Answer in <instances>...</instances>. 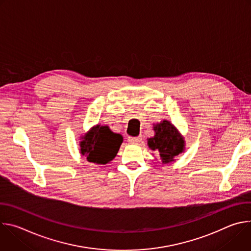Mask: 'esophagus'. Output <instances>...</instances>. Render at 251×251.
Here are the masks:
<instances>
[{"instance_id":"1","label":"esophagus","mask_w":251,"mask_h":251,"mask_svg":"<svg viewBox=\"0 0 251 251\" xmlns=\"http://www.w3.org/2000/svg\"><path fill=\"white\" fill-rule=\"evenodd\" d=\"M128 141L130 143H132V144H138V143H140L142 141V137L141 136H138V137H129L128 138Z\"/></svg>"}]
</instances>
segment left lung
I'll list each match as a JSON object with an SVG mask.
<instances>
[{"mask_svg":"<svg viewBox=\"0 0 251 251\" xmlns=\"http://www.w3.org/2000/svg\"><path fill=\"white\" fill-rule=\"evenodd\" d=\"M154 137L147 139L148 147L157 153L163 165L176 161V157L185 152L186 141L184 136L169 120L153 124ZM154 155V154H153Z\"/></svg>","mask_w":251,"mask_h":251,"instance_id":"8db88e82","label":"left lung"}]
</instances>
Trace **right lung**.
<instances>
[{
    "mask_svg": "<svg viewBox=\"0 0 251 251\" xmlns=\"http://www.w3.org/2000/svg\"><path fill=\"white\" fill-rule=\"evenodd\" d=\"M79 152L89 163L106 165L117 155L123 143L121 134L105 125L97 124L79 138Z\"/></svg>",
    "mask_w": 251,
    "mask_h": 251,
    "instance_id": "right-lung-1",
    "label": "right lung"
}]
</instances>
